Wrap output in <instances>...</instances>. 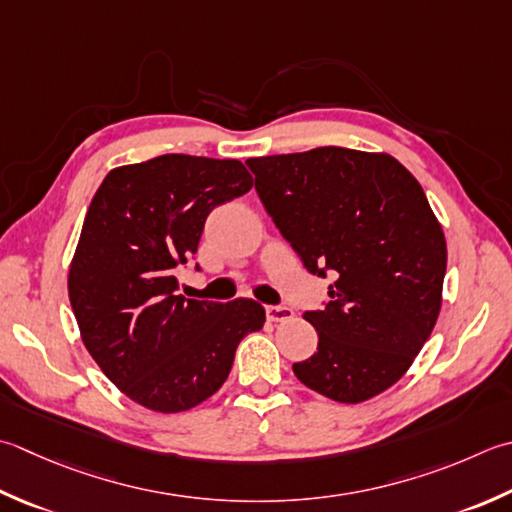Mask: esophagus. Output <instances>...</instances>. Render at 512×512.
Masks as SVG:
<instances>
[{"instance_id":"1","label":"esophagus","mask_w":512,"mask_h":512,"mask_svg":"<svg viewBox=\"0 0 512 512\" xmlns=\"http://www.w3.org/2000/svg\"><path fill=\"white\" fill-rule=\"evenodd\" d=\"M293 315V308L288 306H266L268 322H288V319H293Z\"/></svg>"}]
</instances>
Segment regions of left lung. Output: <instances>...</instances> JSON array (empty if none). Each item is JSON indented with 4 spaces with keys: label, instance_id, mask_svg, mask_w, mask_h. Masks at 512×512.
<instances>
[{
    "label": "left lung",
    "instance_id": "8db88e82",
    "mask_svg": "<svg viewBox=\"0 0 512 512\" xmlns=\"http://www.w3.org/2000/svg\"><path fill=\"white\" fill-rule=\"evenodd\" d=\"M279 233L313 275L317 353L293 364L315 393L359 404L404 377L442 308L446 239L422 186L386 153L322 146L248 159Z\"/></svg>",
    "mask_w": 512,
    "mask_h": 512
}]
</instances>
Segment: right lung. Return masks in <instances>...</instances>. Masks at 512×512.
<instances>
[{
	"instance_id": "right-lung-1",
	"label": "right lung",
	"mask_w": 512,
	"mask_h": 512,
	"mask_svg": "<svg viewBox=\"0 0 512 512\" xmlns=\"http://www.w3.org/2000/svg\"><path fill=\"white\" fill-rule=\"evenodd\" d=\"M253 188L237 159L162 155L113 168L97 188L68 270L79 335L102 373L155 413L215 395L239 342L266 322L253 299L177 295L210 210Z\"/></svg>"
}]
</instances>
